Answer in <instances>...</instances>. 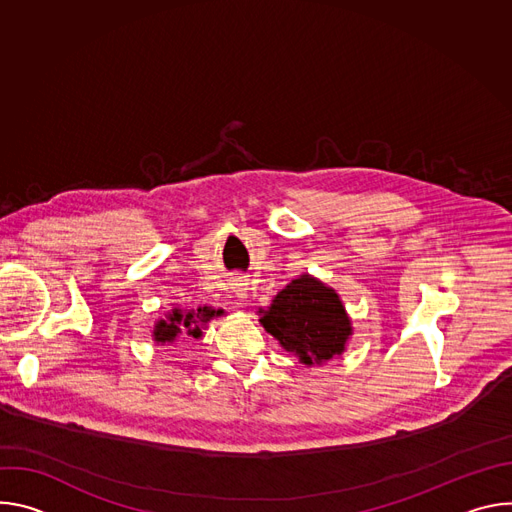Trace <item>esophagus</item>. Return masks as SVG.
I'll use <instances>...</instances> for the list:
<instances>
[{
	"instance_id": "obj_1",
	"label": "esophagus",
	"mask_w": 512,
	"mask_h": 512,
	"mask_svg": "<svg viewBox=\"0 0 512 512\" xmlns=\"http://www.w3.org/2000/svg\"><path fill=\"white\" fill-rule=\"evenodd\" d=\"M231 281H233L231 285H233V291L237 294V298H245V296H247V289H249V287H247V285H249V283H247L249 279H247L245 275H235Z\"/></svg>"
}]
</instances>
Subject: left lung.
Segmentation results:
<instances>
[{"label": "left lung", "instance_id": "8db88e82", "mask_svg": "<svg viewBox=\"0 0 512 512\" xmlns=\"http://www.w3.org/2000/svg\"><path fill=\"white\" fill-rule=\"evenodd\" d=\"M263 328L306 364H320L342 354L350 320L334 289L302 275L275 296L261 316Z\"/></svg>", "mask_w": 512, "mask_h": 512}]
</instances>
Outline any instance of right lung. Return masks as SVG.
<instances>
[{
	"label": "right lung",
	"instance_id": "1",
	"mask_svg": "<svg viewBox=\"0 0 512 512\" xmlns=\"http://www.w3.org/2000/svg\"><path fill=\"white\" fill-rule=\"evenodd\" d=\"M221 312H214V310H208V308H198L196 312H182V310H174L168 320H160L158 326H156V342H174L176 336H180L182 332H186L188 336H194V338H200L202 332L200 328L212 318V316H218Z\"/></svg>",
	"mask_w": 512,
	"mask_h": 512
}]
</instances>
